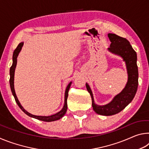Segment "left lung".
Returning a JSON list of instances; mask_svg holds the SVG:
<instances>
[{
  "label": "left lung",
  "instance_id": "8db88e82",
  "mask_svg": "<svg viewBox=\"0 0 149 149\" xmlns=\"http://www.w3.org/2000/svg\"><path fill=\"white\" fill-rule=\"evenodd\" d=\"M111 41L108 50L113 53L120 55L125 62L128 74V81L125 87L120 94L116 96L109 104L99 106L95 104L93 96L89 85L86 84L88 92L92 99L93 110L97 114L103 116H111L118 114L132 102L137 92L138 87V68L137 53L130 45L129 41L114 33H108Z\"/></svg>",
  "mask_w": 149,
  "mask_h": 149
}]
</instances>
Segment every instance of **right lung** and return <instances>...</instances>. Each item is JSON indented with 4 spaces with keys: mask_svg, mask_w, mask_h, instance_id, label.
<instances>
[{
    "mask_svg": "<svg viewBox=\"0 0 149 149\" xmlns=\"http://www.w3.org/2000/svg\"><path fill=\"white\" fill-rule=\"evenodd\" d=\"M22 45H23V42H21V43H19L18 45H17L16 49L14 50V53H13V63H12V66L10 67V85L12 95H14L15 100H16V102L17 104V105H18V107L20 108H21L22 110L23 111L25 114H26L27 116H30V117L34 118H35V119L39 120L41 121H44V122H53V121L60 119V118L64 116V114H65V112H66V111H67V108H68L67 99H68V91H69L70 87V86H71L72 82L70 83L66 87V89H65V101H64V107H63L62 110H60L59 112H58V113H56V114H55L54 115L50 116H39L33 115L31 114H30V113H29L28 112H27V111L23 108V107L20 104V103L19 102L18 99H17L16 95V93H15V91H14V72H15V69H16V64H17V56H18L19 52H20V50H21V49H22Z\"/></svg>",
    "mask_w": 149,
    "mask_h": 149,
    "instance_id": "right-lung-1",
    "label": "right lung"
}]
</instances>
